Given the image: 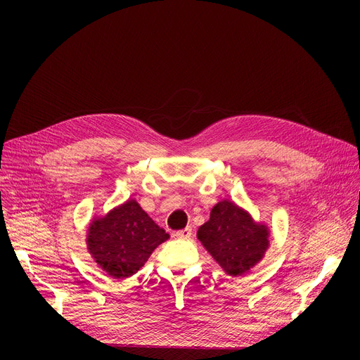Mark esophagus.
<instances>
[{
	"mask_svg": "<svg viewBox=\"0 0 360 360\" xmlns=\"http://www.w3.org/2000/svg\"><path fill=\"white\" fill-rule=\"evenodd\" d=\"M191 235H193V229H191V228H185V229L178 231V232L175 233V236H176L178 239H190Z\"/></svg>",
	"mask_w": 360,
	"mask_h": 360,
	"instance_id": "obj_1",
	"label": "esophagus"
}]
</instances>
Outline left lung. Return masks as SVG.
I'll use <instances>...</instances> for the list:
<instances>
[{
    "label": "left lung",
    "instance_id": "8db88e82",
    "mask_svg": "<svg viewBox=\"0 0 360 360\" xmlns=\"http://www.w3.org/2000/svg\"><path fill=\"white\" fill-rule=\"evenodd\" d=\"M267 224L231 200L219 201L209 221L198 228L197 238L202 247L229 276H242L254 269L270 247Z\"/></svg>",
    "mask_w": 360,
    "mask_h": 360
}]
</instances>
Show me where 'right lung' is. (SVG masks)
Masks as SVG:
<instances>
[{
    "mask_svg": "<svg viewBox=\"0 0 360 360\" xmlns=\"http://www.w3.org/2000/svg\"><path fill=\"white\" fill-rule=\"evenodd\" d=\"M169 239L136 200H127L102 217H94L86 235L87 250L112 278L136 274L160 243Z\"/></svg>",
    "mask_w": 360,
    "mask_h": 360,
    "instance_id": "right-lung-1",
    "label": "right lung"
}]
</instances>
